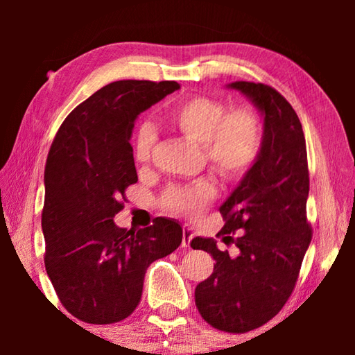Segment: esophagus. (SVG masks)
Instances as JSON below:
<instances>
[{"label": "esophagus", "mask_w": 355, "mask_h": 355, "mask_svg": "<svg viewBox=\"0 0 355 355\" xmlns=\"http://www.w3.org/2000/svg\"><path fill=\"white\" fill-rule=\"evenodd\" d=\"M192 238H194V233H192V228L188 227V225H184V227H183V241H182L183 248H191Z\"/></svg>", "instance_id": "obj_1"}]
</instances>
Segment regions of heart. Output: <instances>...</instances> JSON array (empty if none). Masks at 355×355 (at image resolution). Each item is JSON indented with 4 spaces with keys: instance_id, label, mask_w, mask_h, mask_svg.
I'll use <instances>...</instances> for the list:
<instances>
[{
    "instance_id": "heart-1",
    "label": "heart",
    "mask_w": 355,
    "mask_h": 355,
    "mask_svg": "<svg viewBox=\"0 0 355 355\" xmlns=\"http://www.w3.org/2000/svg\"><path fill=\"white\" fill-rule=\"evenodd\" d=\"M166 120L186 139L200 144L209 166L224 178L244 177L261 153L263 128L260 119L249 107L227 111L224 101L196 95L169 110ZM155 141L153 128L144 123L135 139L137 163H148ZM214 194V186L205 180L191 186H171L161 197V207L172 213L197 216L208 207Z\"/></svg>"
}]
</instances>
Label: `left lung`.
<instances>
[{"instance_id": "1", "label": "left lung", "mask_w": 355, "mask_h": 355, "mask_svg": "<svg viewBox=\"0 0 355 355\" xmlns=\"http://www.w3.org/2000/svg\"><path fill=\"white\" fill-rule=\"evenodd\" d=\"M228 87L264 116L261 153L219 208L225 224L218 238L235 244L238 255L219 250L213 238H194L191 248L216 260L213 274L196 286L199 313L214 329L245 334L272 320L296 286L313 235L307 220L310 178L302 125L284 95L261 83Z\"/></svg>"}]
</instances>
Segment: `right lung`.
I'll list each match as a JSON object with an SVG mask.
<instances>
[{
	"mask_svg": "<svg viewBox=\"0 0 355 355\" xmlns=\"http://www.w3.org/2000/svg\"><path fill=\"white\" fill-rule=\"evenodd\" d=\"M175 81H114L71 111L59 127L45 164L42 230L45 269L59 300L78 320L112 324L141 302L147 268L183 239L177 220L127 230L114 224L125 191L137 182L135 120Z\"/></svg>",
	"mask_w": 355,
	"mask_h": 355,
	"instance_id": "right-lung-1",
	"label": "right lung"
}]
</instances>
